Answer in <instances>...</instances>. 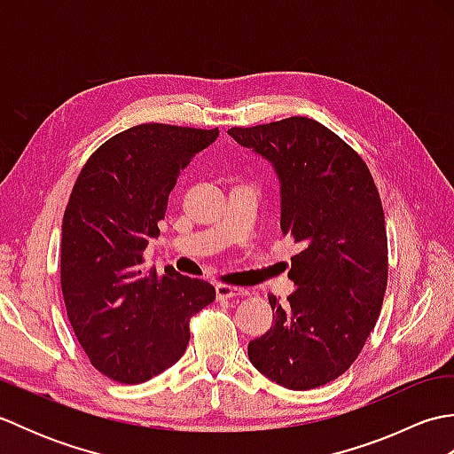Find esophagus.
Instances as JSON below:
<instances>
[{
  "instance_id": "esophagus-1",
  "label": "esophagus",
  "mask_w": 454,
  "mask_h": 454,
  "mask_svg": "<svg viewBox=\"0 0 454 454\" xmlns=\"http://www.w3.org/2000/svg\"><path fill=\"white\" fill-rule=\"evenodd\" d=\"M249 293L246 288L238 286H228V285H216V298L218 301H224V298H234V296H247Z\"/></svg>"
}]
</instances>
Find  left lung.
<instances>
[{
    "mask_svg": "<svg viewBox=\"0 0 454 454\" xmlns=\"http://www.w3.org/2000/svg\"><path fill=\"white\" fill-rule=\"evenodd\" d=\"M239 146L271 163L281 187V230L302 246L291 259L296 285L273 325L247 355L269 380L310 390L349 369L379 320L388 281L387 226L363 158L314 119L234 127Z\"/></svg>",
    "mask_w": 454,
    "mask_h": 454,
    "instance_id": "left-lung-1",
    "label": "left lung"
}]
</instances>
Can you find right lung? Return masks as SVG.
I'll return each mask as SVG.
<instances>
[{
  "label": "right lung",
  "mask_w": 454,
  "mask_h": 454,
  "mask_svg": "<svg viewBox=\"0 0 454 454\" xmlns=\"http://www.w3.org/2000/svg\"><path fill=\"white\" fill-rule=\"evenodd\" d=\"M218 138V129L138 124L93 152L75 179L62 222L60 281L74 333L91 364L124 384L176 364L189 317L215 286L166 267H144L179 171Z\"/></svg>",
  "instance_id": "right-lung-1"
}]
</instances>
